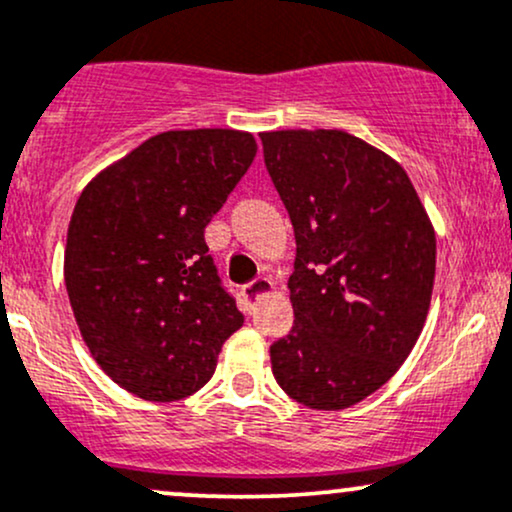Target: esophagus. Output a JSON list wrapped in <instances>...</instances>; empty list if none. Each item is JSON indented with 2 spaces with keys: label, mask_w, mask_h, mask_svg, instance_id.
<instances>
[{
  "label": "esophagus",
  "mask_w": 512,
  "mask_h": 512,
  "mask_svg": "<svg viewBox=\"0 0 512 512\" xmlns=\"http://www.w3.org/2000/svg\"><path fill=\"white\" fill-rule=\"evenodd\" d=\"M274 289L272 279H267V276H257L255 281H250V284L243 286V296L245 298H260L262 293H269Z\"/></svg>",
  "instance_id": "34e87169"
}]
</instances>
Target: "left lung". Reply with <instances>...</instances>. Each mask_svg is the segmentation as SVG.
Instances as JSON below:
<instances>
[{
  "label": "left lung",
  "instance_id": "left-lung-1",
  "mask_svg": "<svg viewBox=\"0 0 512 512\" xmlns=\"http://www.w3.org/2000/svg\"><path fill=\"white\" fill-rule=\"evenodd\" d=\"M296 236L293 327L269 346L281 390L337 411L380 390L428 315L436 233L395 158L342 129L262 132Z\"/></svg>",
  "mask_w": 512,
  "mask_h": 512
}]
</instances>
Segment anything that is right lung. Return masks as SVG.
<instances>
[{
  "instance_id": "1",
  "label": "right lung",
  "mask_w": 512,
  "mask_h": 512,
  "mask_svg": "<svg viewBox=\"0 0 512 512\" xmlns=\"http://www.w3.org/2000/svg\"><path fill=\"white\" fill-rule=\"evenodd\" d=\"M257 154L238 129H175L98 173L67 231L64 284L81 337L117 385L175 402L209 383L243 327L204 228Z\"/></svg>"
}]
</instances>
